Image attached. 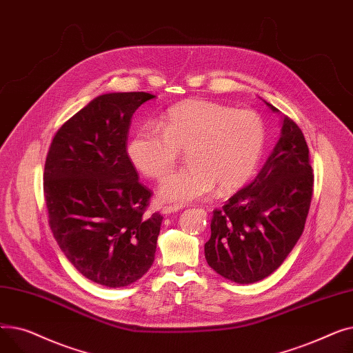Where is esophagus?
Masks as SVG:
<instances>
[{
	"instance_id": "obj_1",
	"label": "esophagus",
	"mask_w": 353,
	"mask_h": 353,
	"mask_svg": "<svg viewBox=\"0 0 353 353\" xmlns=\"http://www.w3.org/2000/svg\"><path fill=\"white\" fill-rule=\"evenodd\" d=\"M181 209H183L181 205L163 206V208H161V213H163V214H173V213H176V212H179V210H181Z\"/></svg>"
}]
</instances>
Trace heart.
<instances>
[{
    "instance_id": "1",
    "label": "heart",
    "mask_w": 353,
    "mask_h": 353,
    "mask_svg": "<svg viewBox=\"0 0 353 353\" xmlns=\"http://www.w3.org/2000/svg\"><path fill=\"white\" fill-rule=\"evenodd\" d=\"M266 144V125L252 110L189 100L167 110L160 124L147 123L130 139L127 153L147 177L160 180L173 170L180 148L190 165L167 177L159 194L167 201L205 199L240 189L254 174Z\"/></svg>"
}]
</instances>
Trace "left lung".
<instances>
[{
  "label": "left lung",
  "mask_w": 353,
  "mask_h": 353,
  "mask_svg": "<svg viewBox=\"0 0 353 353\" xmlns=\"http://www.w3.org/2000/svg\"><path fill=\"white\" fill-rule=\"evenodd\" d=\"M312 172L302 130L285 116L282 136L262 172L213 212L205 245L209 266L240 285L262 281L279 268L305 229Z\"/></svg>",
  "instance_id": "8db88e82"
}]
</instances>
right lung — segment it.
I'll use <instances>...</instances> for the list:
<instances>
[{
  "label": "right lung",
  "instance_id": "1",
  "mask_svg": "<svg viewBox=\"0 0 353 353\" xmlns=\"http://www.w3.org/2000/svg\"><path fill=\"white\" fill-rule=\"evenodd\" d=\"M154 99L110 92L90 101L54 134L44 165L48 225L88 281L123 288L152 268L163 216L147 213L152 190L127 153L134 111Z\"/></svg>",
  "mask_w": 353,
  "mask_h": 353
}]
</instances>
